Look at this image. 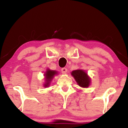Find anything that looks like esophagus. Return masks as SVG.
Segmentation results:
<instances>
[{
    "label": "esophagus",
    "instance_id": "esophagus-1",
    "mask_svg": "<svg viewBox=\"0 0 128 128\" xmlns=\"http://www.w3.org/2000/svg\"><path fill=\"white\" fill-rule=\"evenodd\" d=\"M62 70V73H63V74H66V73L67 72V69L66 68H63L61 69Z\"/></svg>",
    "mask_w": 128,
    "mask_h": 128
}]
</instances>
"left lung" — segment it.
<instances>
[{
	"mask_svg": "<svg viewBox=\"0 0 128 128\" xmlns=\"http://www.w3.org/2000/svg\"><path fill=\"white\" fill-rule=\"evenodd\" d=\"M72 74L74 78L78 85L82 88H88L90 85V79L87 73L83 70H76L72 72Z\"/></svg>",
	"mask_w": 128,
	"mask_h": 128,
	"instance_id": "obj_1",
	"label": "left lung"
}]
</instances>
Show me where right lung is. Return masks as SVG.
<instances>
[{"label": "right lung", "instance_id": "1", "mask_svg": "<svg viewBox=\"0 0 128 128\" xmlns=\"http://www.w3.org/2000/svg\"><path fill=\"white\" fill-rule=\"evenodd\" d=\"M57 74L56 71L55 70H47L45 73V77H46V84H44V87H47L49 85L50 82L52 80L54 76Z\"/></svg>", "mask_w": 128, "mask_h": 128}]
</instances>
